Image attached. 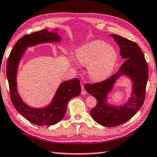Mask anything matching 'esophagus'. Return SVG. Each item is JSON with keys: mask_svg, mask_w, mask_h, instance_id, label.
Returning a JSON list of instances; mask_svg holds the SVG:
<instances>
[{"mask_svg": "<svg viewBox=\"0 0 157 157\" xmlns=\"http://www.w3.org/2000/svg\"><path fill=\"white\" fill-rule=\"evenodd\" d=\"M81 94L82 95H85L86 94V91L85 88H84V86L83 85L82 86V93H81Z\"/></svg>", "mask_w": 157, "mask_h": 157, "instance_id": "1", "label": "esophagus"}]
</instances>
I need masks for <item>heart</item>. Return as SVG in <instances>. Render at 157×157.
Returning a JSON list of instances; mask_svg holds the SVG:
<instances>
[{"mask_svg":"<svg viewBox=\"0 0 157 157\" xmlns=\"http://www.w3.org/2000/svg\"><path fill=\"white\" fill-rule=\"evenodd\" d=\"M78 62L88 66L92 80H105L111 75L118 60V52L103 40H93L81 46L76 52Z\"/></svg>","mask_w":157,"mask_h":157,"instance_id":"obj_1","label":"heart"}]
</instances>
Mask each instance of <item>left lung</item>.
<instances>
[{"label":"left lung","instance_id":"left-lung-1","mask_svg":"<svg viewBox=\"0 0 157 157\" xmlns=\"http://www.w3.org/2000/svg\"><path fill=\"white\" fill-rule=\"evenodd\" d=\"M110 36L119 45L120 54L125 59L124 63L110 78L97 84H86L84 88L97 101V105L90 110L92 118L104 127H113L128 121L143 105L148 79V67L143 52L137 44L118 35ZM124 76L132 83L131 97L123 105L110 104L108 103V95L117 80Z\"/></svg>","mask_w":157,"mask_h":157}]
</instances>
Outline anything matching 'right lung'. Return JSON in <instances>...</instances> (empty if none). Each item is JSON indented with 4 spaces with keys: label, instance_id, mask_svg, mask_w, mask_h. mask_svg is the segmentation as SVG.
I'll list each match as a JSON object with an SVG mask.
<instances>
[{
    "label": "right lung",
    "instance_id": "right-lung-1",
    "mask_svg": "<svg viewBox=\"0 0 157 157\" xmlns=\"http://www.w3.org/2000/svg\"><path fill=\"white\" fill-rule=\"evenodd\" d=\"M62 38L58 29H48L26 35L17 41L9 55L7 64V77L10 96L15 108L21 116L32 123L39 126L54 125L60 122L67 112V103L81 93L79 80L74 78L61 83L51 102L45 107H33L21 99L17 90V75L18 67L28 48L42 44H55Z\"/></svg>",
    "mask_w": 157,
    "mask_h": 157
}]
</instances>
